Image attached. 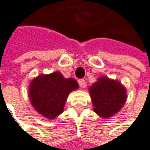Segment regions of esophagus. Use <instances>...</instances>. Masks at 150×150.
<instances>
[{
    "mask_svg": "<svg viewBox=\"0 0 150 150\" xmlns=\"http://www.w3.org/2000/svg\"><path fill=\"white\" fill-rule=\"evenodd\" d=\"M78 83H79V85L81 88H84L85 86V81L83 79H80V80H78Z\"/></svg>",
    "mask_w": 150,
    "mask_h": 150,
    "instance_id": "obj_1",
    "label": "esophagus"
}]
</instances>
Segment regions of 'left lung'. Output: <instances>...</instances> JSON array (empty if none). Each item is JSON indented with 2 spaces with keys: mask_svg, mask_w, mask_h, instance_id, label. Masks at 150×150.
Instances as JSON below:
<instances>
[{
  "mask_svg": "<svg viewBox=\"0 0 150 150\" xmlns=\"http://www.w3.org/2000/svg\"><path fill=\"white\" fill-rule=\"evenodd\" d=\"M94 111L103 119L112 117L126 101V90L120 81L101 76L90 87Z\"/></svg>",
  "mask_w": 150,
  "mask_h": 150,
  "instance_id": "1",
  "label": "left lung"
}]
</instances>
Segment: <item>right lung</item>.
<instances>
[{"label": "right lung", "mask_w": 150, "mask_h": 150, "mask_svg": "<svg viewBox=\"0 0 150 150\" xmlns=\"http://www.w3.org/2000/svg\"><path fill=\"white\" fill-rule=\"evenodd\" d=\"M78 88L76 80L66 79L56 71L32 80L29 86V97L35 110L48 120H53L63 112L69 94Z\"/></svg>", "instance_id": "obj_1"}]
</instances>
